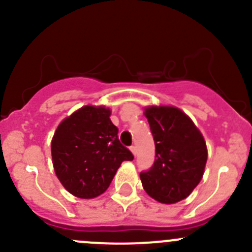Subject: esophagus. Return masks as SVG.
Here are the masks:
<instances>
[{"mask_svg": "<svg viewBox=\"0 0 252 252\" xmlns=\"http://www.w3.org/2000/svg\"><path fill=\"white\" fill-rule=\"evenodd\" d=\"M130 151L133 152V155H136V147L134 146V145H131L130 146Z\"/></svg>", "mask_w": 252, "mask_h": 252, "instance_id": "1", "label": "esophagus"}]
</instances>
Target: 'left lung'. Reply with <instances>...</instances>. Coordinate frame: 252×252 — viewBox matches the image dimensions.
<instances>
[{
    "instance_id": "1",
    "label": "left lung",
    "mask_w": 252,
    "mask_h": 252,
    "mask_svg": "<svg viewBox=\"0 0 252 252\" xmlns=\"http://www.w3.org/2000/svg\"><path fill=\"white\" fill-rule=\"evenodd\" d=\"M156 146L155 162L141 172L145 191L162 204L184 200L204 175L207 147L191 119L175 107L145 108Z\"/></svg>"
}]
</instances>
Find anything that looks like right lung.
I'll list each match as a JSON object with an SVG mask.
<instances>
[{
  "label": "right lung",
  "mask_w": 252,
  "mask_h": 252,
  "mask_svg": "<svg viewBox=\"0 0 252 252\" xmlns=\"http://www.w3.org/2000/svg\"><path fill=\"white\" fill-rule=\"evenodd\" d=\"M108 108L84 106L56 129L51 142L53 168L63 187L80 199H93L110 187L123 161L134 156L118 139Z\"/></svg>",
  "instance_id": "right-lung-1"
}]
</instances>
